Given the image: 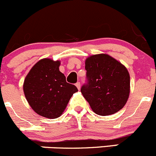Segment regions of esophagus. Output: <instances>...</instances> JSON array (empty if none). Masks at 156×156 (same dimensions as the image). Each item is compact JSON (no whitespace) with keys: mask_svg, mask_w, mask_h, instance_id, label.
<instances>
[{"mask_svg":"<svg viewBox=\"0 0 156 156\" xmlns=\"http://www.w3.org/2000/svg\"><path fill=\"white\" fill-rule=\"evenodd\" d=\"M76 86L77 87V89H79V90H80V82H77V83H76Z\"/></svg>","mask_w":156,"mask_h":156,"instance_id":"34e87169","label":"esophagus"}]
</instances>
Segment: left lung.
Here are the masks:
<instances>
[{"label":"left lung","instance_id":"left-lung-1","mask_svg":"<svg viewBox=\"0 0 156 156\" xmlns=\"http://www.w3.org/2000/svg\"><path fill=\"white\" fill-rule=\"evenodd\" d=\"M86 83L81 92L91 108L101 116L123 108L130 94V74L121 63L105 54L86 60Z\"/></svg>","mask_w":156,"mask_h":156}]
</instances>
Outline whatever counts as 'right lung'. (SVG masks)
Listing matches in <instances>:
<instances>
[{"mask_svg": "<svg viewBox=\"0 0 156 156\" xmlns=\"http://www.w3.org/2000/svg\"><path fill=\"white\" fill-rule=\"evenodd\" d=\"M61 62L44 58L37 62L26 76L23 92L27 101L38 115L47 118L61 116L70 98L78 89L66 81L59 70Z\"/></svg>", "mask_w": 156, "mask_h": 156, "instance_id": "obj_1", "label": "right lung"}]
</instances>
